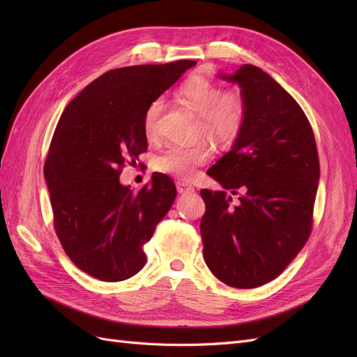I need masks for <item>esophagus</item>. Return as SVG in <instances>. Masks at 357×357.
<instances>
[{
    "label": "esophagus",
    "instance_id": "1",
    "mask_svg": "<svg viewBox=\"0 0 357 357\" xmlns=\"http://www.w3.org/2000/svg\"><path fill=\"white\" fill-rule=\"evenodd\" d=\"M176 186H177L178 193H193V192H195V188L188 185V183H185V181H177Z\"/></svg>",
    "mask_w": 357,
    "mask_h": 357
}]
</instances>
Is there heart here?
<instances>
[{"label":"heart","instance_id":"1","mask_svg":"<svg viewBox=\"0 0 357 357\" xmlns=\"http://www.w3.org/2000/svg\"><path fill=\"white\" fill-rule=\"evenodd\" d=\"M178 100L189 110L199 116L201 132L218 143H228L240 134L245 117V102L235 91L222 92L218 84L193 77L177 92ZM160 98L147 105L143 116V129L147 137H153L162 112ZM211 158V150L205 144L169 146L155 159V168L160 172L181 178H193L197 171Z\"/></svg>","mask_w":357,"mask_h":357}]
</instances>
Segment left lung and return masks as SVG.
I'll use <instances>...</instances> for the list:
<instances>
[{
    "instance_id": "1",
    "label": "left lung",
    "mask_w": 357,
    "mask_h": 357,
    "mask_svg": "<svg viewBox=\"0 0 357 357\" xmlns=\"http://www.w3.org/2000/svg\"><path fill=\"white\" fill-rule=\"evenodd\" d=\"M241 88L245 117L228 153L207 171L232 195L202 189L204 259L225 284L253 289L284 271L307 243L320 178L314 134L287 91L245 63L218 74Z\"/></svg>"
}]
</instances>
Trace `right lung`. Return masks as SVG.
Segmentation results:
<instances>
[{
  "instance_id": "obj_1",
  "label": "right lung",
  "mask_w": 357,
  "mask_h": 357,
  "mask_svg": "<svg viewBox=\"0 0 357 357\" xmlns=\"http://www.w3.org/2000/svg\"><path fill=\"white\" fill-rule=\"evenodd\" d=\"M195 61L107 71L66 107L45 164L53 223L71 261L102 282H122L146 265L143 245L165 218L177 190L153 174L139 192L123 186L125 162L147 150V105Z\"/></svg>"
}]
</instances>
